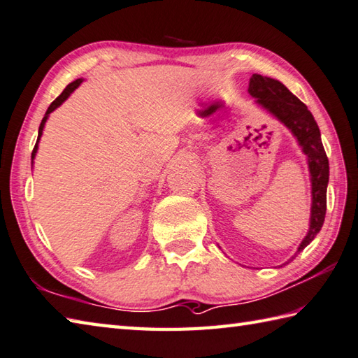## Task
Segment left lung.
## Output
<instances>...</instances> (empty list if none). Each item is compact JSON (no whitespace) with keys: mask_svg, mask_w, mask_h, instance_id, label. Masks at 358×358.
Segmentation results:
<instances>
[{"mask_svg":"<svg viewBox=\"0 0 358 358\" xmlns=\"http://www.w3.org/2000/svg\"><path fill=\"white\" fill-rule=\"evenodd\" d=\"M248 93L256 99V103L275 116L296 138V141L307 157L312 183V208L310 223L303 242L299 243L295 256L309 245L324 223L326 215V192L329 183V159L326 157L321 133L312 113L298 97L290 93L284 83L271 77L253 74L250 79ZM293 256V257H295ZM292 257V259H293ZM290 259V261H292Z\"/></svg>","mask_w":358,"mask_h":358,"instance_id":"1","label":"left lung"}]
</instances>
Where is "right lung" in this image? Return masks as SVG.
Instances as JSON below:
<instances>
[{
  "mask_svg": "<svg viewBox=\"0 0 358 358\" xmlns=\"http://www.w3.org/2000/svg\"><path fill=\"white\" fill-rule=\"evenodd\" d=\"M83 82V79H77V80H74V82H71L69 83V85L62 91V94L57 97V99H55L51 105H49L48 107V110H46V113H45V117L41 119V124H40V127H38V138H37V143H35V147H34V150H32V157H31V159H32V163H34V158H35V155H37V150H38V143H40V138H41V135H43V129H45V124H46V121H48V117H49V115L52 113V111L55 110V108H59L60 105L65 102L69 96H71V93L73 91L76 90V88H79V85L80 83Z\"/></svg>",
  "mask_w": 358,
  "mask_h": 358,
  "instance_id": "add662e5",
  "label": "right lung"
}]
</instances>
